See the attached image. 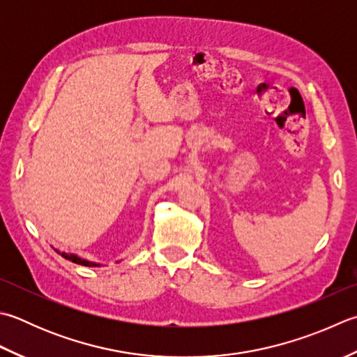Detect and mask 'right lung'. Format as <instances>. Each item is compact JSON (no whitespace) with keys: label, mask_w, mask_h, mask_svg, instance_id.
<instances>
[{"label":"right lung","mask_w":357,"mask_h":357,"mask_svg":"<svg viewBox=\"0 0 357 357\" xmlns=\"http://www.w3.org/2000/svg\"><path fill=\"white\" fill-rule=\"evenodd\" d=\"M55 250H57V249H55ZM57 252H59V250H57ZM59 254H61V257H65L66 260L73 261V263H77V264H82V266H100V264L93 263V261H88V260H83V258L77 257L74 254H66V252H59Z\"/></svg>","instance_id":"obj_1"}]
</instances>
